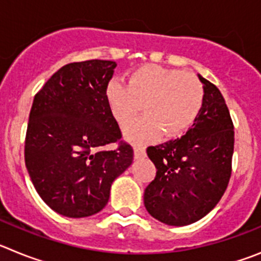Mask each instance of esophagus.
Returning <instances> with one entry per match:
<instances>
[{"label": "esophagus", "instance_id": "obj_1", "mask_svg": "<svg viewBox=\"0 0 261 261\" xmlns=\"http://www.w3.org/2000/svg\"><path fill=\"white\" fill-rule=\"evenodd\" d=\"M145 155H146L145 146H141V145H136L135 146V158L140 159V158H144Z\"/></svg>", "mask_w": 261, "mask_h": 261}]
</instances>
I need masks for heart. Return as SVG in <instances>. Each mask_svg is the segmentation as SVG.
I'll return each instance as SVG.
<instances>
[{"instance_id": "heart-1", "label": "heart", "mask_w": 261, "mask_h": 261, "mask_svg": "<svg viewBox=\"0 0 261 261\" xmlns=\"http://www.w3.org/2000/svg\"><path fill=\"white\" fill-rule=\"evenodd\" d=\"M106 100L117 123L125 124L141 111L146 115L124 128L129 140L137 144L150 141L163 133L174 138L186 133L199 117L204 89L190 73L159 65H144L130 73L128 84L111 80Z\"/></svg>"}]
</instances>
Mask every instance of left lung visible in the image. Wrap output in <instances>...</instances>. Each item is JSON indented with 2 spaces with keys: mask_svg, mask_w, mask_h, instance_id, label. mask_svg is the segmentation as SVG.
Here are the masks:
<instances>
[{
  "mask_svg": "<svg viewBox=\"0 0 261 261\" xmlns=\"http://www.w3.org/2000/svg\"><path fill=\"white\" fill-rule=\"evenodd\" d=\"M204 103L199 117L180 138L147 147L156 167L144 193L145 208L171 226L201 220L218 204L231 176L234 125L220 90L199 74Z\"/></svg>",
  "mask_w": 261,
  "mask_h": 261,
  "instance_id": "8db88e82",
  "label": "left lung"
}]
</instances>
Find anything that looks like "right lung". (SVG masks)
<instances>
[{
	"label": "right lung",
	"instance_id": "add662e5",
	"mask_svg": "<svg viewBox=\"0 0 261 261\" xmlns=\"http://www.w3.org/2000/svg\"><path fill=\"white\" fill-rule=\"evenodd\" d=\"M116 62H71L36 93L24 140V162L41 200L71 218L102 211L112 181L133 161L132 146L106 100ZM117 143L114 151H103Z\"/></svg>",
	"mask_w": 261,
	"mask_h": 261
}]
</instances>
